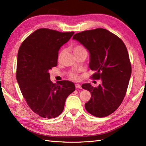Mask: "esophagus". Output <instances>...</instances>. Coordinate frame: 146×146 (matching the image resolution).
<instances>
[{
    "label": "esophagus",
    "instance_id": "1",
    "mask_svg": "<svg viewBox=\"0 0 146 146\" xmlns=\"http://www.w3.org/2000/svg\"><path fill=\"white\" fill-rule=\"evenodd\" d=\"M75 87H76V88H81V86L80 85V84H75Z\"/></svg>",
    "mask_w": 146,
    "mask_h": 146
}]
</instances>
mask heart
I'll use <instances>...</instances> for the list:
<instances>
[{
    "label": "heart",
    "mask_w": 146,
    "mask_h": 146,
    "mask_svg": "<svg viewBox=\"0 0 146 146\" xmlns=\"http://www.w3.org/2000/svg\"><path fill=\"white\" fill-rule=\"evenodd\" d=\"M86 51V50L82 45H76V46H74V47L73 48V51L74 54L78 53V52H80V51ZM64 53V51L63 50L60 51L59 54H58V60H60L61 59V58H62V56H63ZM69 76L73 80H78L79 79L78 74L74 72L70 73L69 74Z\"/></svg>",
    "instance_id": "b5f03b06"
}]
</instances>
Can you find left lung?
Listing matches in <instances>:
<instances>
[{
  "label": "left lung",
  "mask_w": 146,
  "mask_h": 146,
  "mask_svg": "<svg viewBox=\"0 0 146 146\" xmlns=\"http://www.w3.org/2000/svg\"><path fill=\"white\" fill-rule=\"evenodd\" d=\"M73 39L82 44L90 54L89 67L96 72L91 78L102 80V84L98 87L90 84L82 85L92 95L85 104L86 109L96 117L109 115L123 102L131 76L126 46L119 37L104 29L78 33Z\"/></svg>",
  "instance_id": "left-lung-1"
}]
</instances>
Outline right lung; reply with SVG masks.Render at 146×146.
<instances>
[{"mask_svg": "<svg viewBox=\"0 0 146 146\" xmlns=\"http://www.w3.org/2000/svg\"><path fill=\"white\" fill-rule=\"evenodd\" d=\"M74 33L48 29L36 30L23 41L17 54L16 79L30 109L44 118H54L75 90L73 82L50 80L49 70L57 66L58 51Z\"/></svg>", "mask_w": 146, "mask_h": 146, "instance_id": "obj_1", "label": "right lung"}]
</instances>
